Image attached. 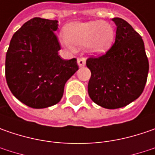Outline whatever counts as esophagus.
Segmentation results:
<instances>
[{
	"instance_id": "esophagus-1",
	"label": "esophagus",
	"mask_w": 155,
	"mask_h": 155,
	"mask_svg": "<svg viewBox=\"0 0 155 155\" xmlns=\"http://www.w3.org/2000/svg\"><path fill=\"white\" fill-rule=\"evenodd\" d=\"M78 65H79L80 67L84 66L85 64H86V59H85V58H78Z\"/></svg>"
}]
</instances>
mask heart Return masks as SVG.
<instances>
[{
  "label": "heart",
  "mask_w": 155,
  "mask_h": 155,
  "mask_svg": "<svg viewBox=\"0 0 155 155\" xmlns=\"http://www.w3.org/2000/svg\"><path fill=\"white\" fill-rule=\"evenodd\" d=\"M115 36L114 27L107 21L74 22L65 27L64 37L60 41L69 50L85 45L89 51L99 54L110 49Z\"/></svg>",
  "instance_id": "b5f03b06"
}]
</instances>
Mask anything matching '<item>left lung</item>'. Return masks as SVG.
I'll return each mask as SVG.
<instances>
[{
    "label": "left lung",
    "mask_w": 155,
    "mask_h": 155,
    "mask_svg": "<svg viewBox=\"0 0 155 155\" xmlns=\"http://www.w3.org/2000/svg\"><path fill=\"white\" fill-rule=\"evenodd\" d=\"M112 21L116 25L115 43L105 54L86 60L91 71L89 96L95 104L110 110L124 107L140 97L149 69L140 34L121 18Z\"/></svg>",
    "instance_id": "8db88e82"
}]
</instances>
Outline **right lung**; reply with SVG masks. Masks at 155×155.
<instances>
[{"instance_id":"1","label":"right lung","mask_w":155,"mask_h":155,"mask_svg":"<svg viewBox=\"0 0 155 155\" xmlns=\"http://www.w3.org/2000/svg\"><path fill=\"white\" fill-rule=\"evenodd\" d=\"M58 21L35 17L13 35L6 55L5 75L9 90L33 109L58 104L66 81L78 70L76 58L64 60L55 31Z\"/></svg>"}]
</instances>
